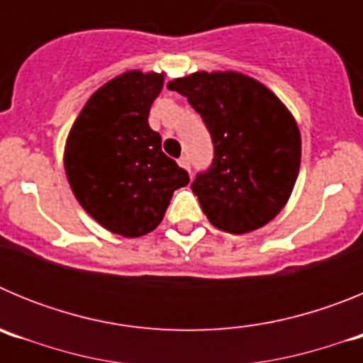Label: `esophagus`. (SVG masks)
<instances>
[{"label":"esophagus","mask_w":363,"mask_h":363,"mask_svg":"<svg viewBox=\"0 0 363 363\" xmlns=\"http://www.w3.org/2000/svg\"><path fill=\"white\" fill-rule=\"evenodd\" d=\"M178 165L182 167V169H185V171H191V163H189V156H182V158L178 160Z\"/></svg>","instance_id":"obj_1"}]
</instances>
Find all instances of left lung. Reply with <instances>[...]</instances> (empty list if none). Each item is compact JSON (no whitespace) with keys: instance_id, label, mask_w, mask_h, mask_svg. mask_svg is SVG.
Listing matches in <instances>:
<instances>
[{"instance_id":"1","label":"left lung","mask_w":363,"mask_h":363,"mask_svg":"<svg viewBox=\"0 0 363 363\" xmlns=\"http://www.w3.org/2000/svg\"><path fill=\"white\" fill-rule=\"evenodd\" d=\"M167 86L187 98L213 138V165L191 185L205 216L230 234L267 225L289 201L300 171V129L289 108L234 70H200Z\"/></svg>"}]
</instances>
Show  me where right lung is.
Wrapping results in <instances>:
<instances>
[{"label": "right lung", "mask_w": 363, "mask_h": 363, "mask_svg": "<svg viewBox=\"0 0 363 363\" xmlns=\"http://www.w3.org/2000/svg\"><path fill=\"white\" fill-rule=\"evenodd\" d=\"M163 72L127 70L86 99L65 143L63 165L74 196L99 225L138 238L162 223L189 174L162 150L149 127Z\"/></svg>", "instance_id": "add662e5"}]
</instances>
